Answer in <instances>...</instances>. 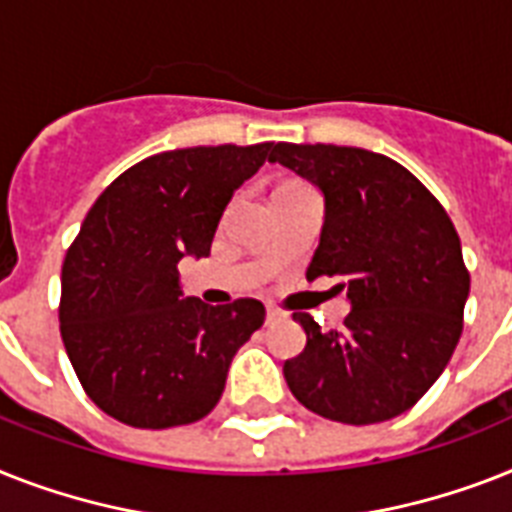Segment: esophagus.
I'll return each mask as SVG.
<instances>
[{"label": "esophagus", "mask_w": 512, "mask_h": 512, "mask_svg": "<svg viewBox=\"0 0 512 512\" xmlns=\"http://www.w3.org/2000/svg\"><path fill=\"white\" fill-rule=\"evenodd\" d=\"M265 318H268V323H276V321H284L286 313L284 310H278L276 305H265Z\"/></svg>", "instance_id": "1"}]
</instances>
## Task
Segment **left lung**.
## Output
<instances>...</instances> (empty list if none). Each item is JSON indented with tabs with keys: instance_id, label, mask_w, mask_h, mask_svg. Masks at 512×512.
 Listing matches in <instances>:
<instances>
[{
	"instance_id": "left-lung-1",
	"label": "left lung",
	"mask_w": 512,
	"mask_h": 512,
	"mask_svg": "<svg viewBox=\"0 0 512 512\" xmlns=\"http://www.w3.org/2000/svg\"><path fill=\"white\" fill-rule=\"evenodd\" d=\"M268 162L323 194L307 278L339 276L350 302L339 331L292 315L307 344L284 363L286 384L328 421L368 426L405 413L442 376L463 334L471 276L450 215L410 170L368 149L278 141Z\"/></svg>"
}]
</instances>
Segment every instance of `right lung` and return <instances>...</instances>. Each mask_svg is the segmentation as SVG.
Listing matches in <instances>:
<instances>
[{
    "instance_id": "right-lung-1",
    "label": "right lung",
    "mask_w": 512,
    "mask_h": 512,
    "mask_svg": "<svg viewBox=\"0 0 512 512\" xmlns=\"http://www.w3.org/2000/svg\"><path fill=\"white\" fill-rule=\"evenodd\" d=\"M270 141L189 147L136 162L94 202L62 265L60 334L91 402L136 429L205 418L228 365L265 321L257 299L184 297L178 263L207 257L234 191Z\"/></svg>"
}]
</instances>
